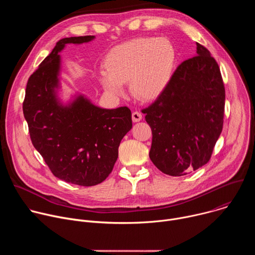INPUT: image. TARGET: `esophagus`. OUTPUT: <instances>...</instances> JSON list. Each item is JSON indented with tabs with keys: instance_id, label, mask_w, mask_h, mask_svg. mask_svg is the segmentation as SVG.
Wrapping results in <instances>:
<instances>
[{
	"instance_id": "esophagus-1",
	"label": "esophagus",
	"mask_w": 255,
	"mask_h": 255,
	"mask_svg": "<svg viewBox=\"0 0 255 255\" xmlns=\"http://www.w3.org/2000/svg\"><path fill=\"white\" fill-rule=\"evenodd\" d=\"M142 119V114L138 111H135L132 113V120L133 122H139Z\"/></svg>"
}]
</instances>
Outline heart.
Instances as JSON below:
<instances>
[{"label": "heart", "mask_w": 255, "mask_h": 255, "mask_svg": "<svg viewBox=\"0 0 255 255\" xmlns=\"http://www.w3.org/2000/svg\"><path fill=\"white\" fill-rule=\"evenodd\" d=\"M176 50L166 38L140 37L115 46L105 59L100 82L112 97H122L130 82L132 94L141 101H154L167 89L174 74Z\"/></svg>", "instance_id": "obj_1"}]
</instances>
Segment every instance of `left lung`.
<instances>
[{
	"mask_svg": "<svg viewBox=\"0 0 255 255\" xmlns=\"http://www.w3.org/2000/svg\"><path fill=\"white\" fill-rule=\"evenodd\" d=\"M225 88L210 51L181 62L164 93L142 110L152 131L149 157L163 173L180 176L205 165L223 128Z\"/></svg>",
	"mask_w": 255,
	"mask_h": 255,
	"instance_id": "1",
	"label": "left lung"
}]
</instances>
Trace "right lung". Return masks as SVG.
<instances>
[{
	"mask_svg": "<svg viewBox=\"0 0 255 255\" xmlns=\"http://www.w3.org/2000/svg\"><path fill=\"white\" fill-rule=\"evenodd\" d=\"M95 36L60 39L30 76L23 102L35 149L61 180L83 187L104 181L118 158L121 140L132 128L127 107L103 109L84 95L67 105L57 97L60 55L66 44L90 42Z\"/></svg>",
	"mask_w": 255,
	"mask_h": 255,
	"instance_id": "1",
	"label": "right lung"
}]
</instances>
